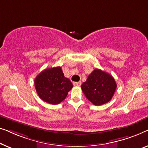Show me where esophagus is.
I'll return each instance as SVG.
<instances>
[{
  "label": "esophagus",
  "mask_w": 148,
  "mask_h": 148,
  "mask_svg": "<svg viewBox=\"0 0 148 148\" xmlns=\"http://www.w3.org/2000/svg\"><path fill=\"white\" fill-rule=\"evenodd\" d=\"M73 84H74V86H80V85H81V82H74L73 83Z\"/></svg>",
  "instance_id": "34e87169"
}]
</instances>
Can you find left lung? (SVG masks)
Instances as JSON below:
<instances>
[{
  "label": "left lung",
  "mask_w": 148,
  "mask_h": 148,
  "mask_svg": "<svg viewBox=\"0 0 148 148\" xmlns=\"http://www.w3.org/2000/svg\"><path fill=\"white\" fill-rule=\"evenodd\" d=\"M116 84L111 74L95 69L86 82L81 85L83 93L93 105L99 106L111 101L115 93Z\"/></svg>",
  "instance_id": "8db88e82"
}]
</instances>
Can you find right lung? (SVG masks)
Listing matches in <instances>:
<instances>
[{"mask_svg":"<svg viewBox=\"0 0 148 148\" xmlns=\"http://www.w3.org/2000/svg\"><path fill=\"white\" fill-rule=\"evenodd\" d=\"M34 84L39 98L51 105L63 101L73 87L60 66L47 68L40 72L35 78Z\"/></svg>","mask_w":148,"mask_h":148,"instance_id":"obj_1","label":"right lung"}]
</instances>
